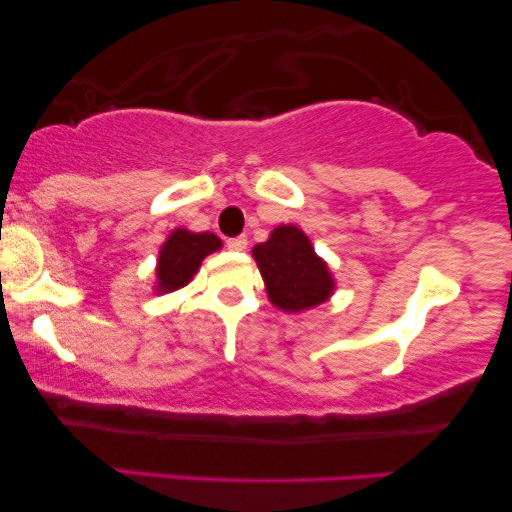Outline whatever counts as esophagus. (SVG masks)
<instances>
[{
	"mask_svg": "<svg viewBox=\"0 0 512 512\" xmlns=\"http://www.w3.org/2000/svg\"><path fill=\"white\" fill-rule=\"evenodd\" d=\"M226 247L230 251H244V249H247V237H244V235L230 237V240H226Z\"/></svg>",
	"mask_w": 512,
	"mask_h": 512,
	"instance_id": "obj_1",
	"label": "esophagus"
}]
</instances>
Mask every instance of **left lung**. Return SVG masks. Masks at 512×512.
<instances>
[{
  "label": "left lung",
  "instance_id": "1",
  "mask_svg": "<svg viewBox=\"0 0 512 512\" xmlns=\"http://www.w3.org/2000/svg\"><path fill=\"white\" fill-rule=\"evenodd\" d=\"M254 258L270 300L284 312L307 310L324 303L333 293L331 272L296 226L272 230L268 242L254 247Z\"/></svg>",
  "mask_w": 512,
  "mask_h": 512
}]
</instances>
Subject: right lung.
I'll list each match as a JSON object with an SVG mask.
<instances>
[{
	"instance_id": "1",
	"label": "right lung",
	"mask_w": 512,
	"mask_h": 512,
	"mask_svg": "<svg viewBox=\"0 0 512 512\" xmlns=\"http://www.w3.org/2000/svg\"><path fill=\"white\" fill-rule=\"evenodd\" d=\"M221 247L214 233H188L179 228L167 237L158 258V291H177L191 282L202 258Z\"/></svg>"
}]
</instances>
